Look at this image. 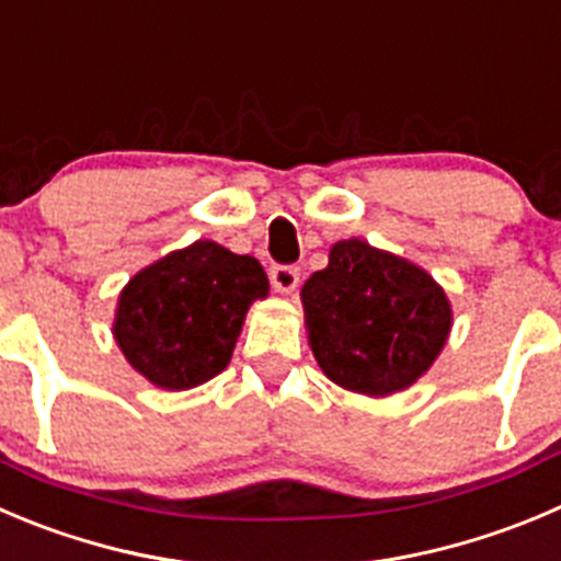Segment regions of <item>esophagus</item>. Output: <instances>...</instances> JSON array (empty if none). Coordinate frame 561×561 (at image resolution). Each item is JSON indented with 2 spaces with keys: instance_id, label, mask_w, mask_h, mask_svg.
I'll use <instances>...</instances> for the list:
<instances>
[{
  "instance_id": "esophagus-1",
  "label": "esophagus",
  "mask_w": 561,
  "mask_h": 561,
  "mask_svg": "<svg viewBox=\"0 0 561 561\" xmlns=\"http://www.w3.org/2000/svg\"><path fill=\"white\" fill-rule=\"evenodd\" d=\"M270 280H272V286H275L277 291H284V295H289V291H295L297 286H300V266H295V264H275L270 270Z\"/></svg>"
}]
</instances>
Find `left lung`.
<instances>
[{"instance_id": "left-lung-1", "label": "left lung", "mask_w": 561, "mask_h": 561, "mask_svg": "<svg viewBox=\"0 0 561 561\" xmlns=\"http://www.w3.org/2000/svg\"><path fill=\"white\" fill-rule=\"evenodd\" d=\"M311 350L341 388L388 397L413 386L444 350L451 308L410 261L360 239L333 244L302 286Z\"/></svg>"}]
</instances>
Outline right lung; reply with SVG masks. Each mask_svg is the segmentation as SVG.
I'll return each mask as SVG.
<instances>
[{"mask_svg": "<svg viewBox=\"0 0 561 561\" xmlns=\"http://www.w3.org/2000/svg\"><path fill=\"white\" fill-rule=\"evenodd\" d=\"M266 291L253 255L195 242L131 277L117 302L115 341L153 386L195 388L226 369L250 302Z\"/></svg>", "mask_w": 561, "mask_h": 561, "instance_id": "1", "label": "right lung"}]
</instances>
